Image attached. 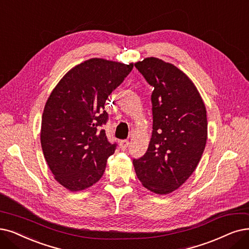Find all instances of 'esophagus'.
Returning <instances> with one entry per match:
<instances>
[{
  "instance_id": "34e87169",
  "label": "esophagus",
  "mask_w": 249,
  "mask_h": 249,
  "mask_svg": "<svg viewBox=\"0 0 249 249\" xmlns=\"http://www.w3.org/2000/svg\"><path fill=\"white\" fill-rule=\"evenodd\" d=\"M128 144H130V142H128L127 140H122L121 142H119V146H121L122 149H125L128 146Z\"/></svg>"
}]
</instances>
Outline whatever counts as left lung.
<instances>
[{
    "mask_svg": "<svg viewBox=\"0 0 249 249\" xmlns=\"http://www.w3.org/2000/svg\"><path fill=\"white\" fill-rule=\"evenodd\" d=\"M135 66L154 90L151 140L133 164L145 188L168 194L188 180L200 161L207 139L205 105L191 79L174 64L149 57Z\"/></svg>",
    "mask_w": 249,
    "mask_h": 249,
    "instance_id": "obj_1",
    "label": "left lung"
}]
</instances>
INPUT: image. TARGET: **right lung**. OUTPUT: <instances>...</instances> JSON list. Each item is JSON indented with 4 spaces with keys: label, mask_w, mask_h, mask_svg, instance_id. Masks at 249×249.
<instances>
[{
    "label": "right lung",
    "mask_w": 249,
    "mask_h": 249,
    "mask_svg": "<svg viewBox=\"0 0 249 249\" xmlns=\"http://www.w3.org/2000/svg\"><path fill=\"white\" fill-rule=\"evenodd\" d=\"M124 64L92 58L71 68L57 84L42 116L41 144L55 180L81 191L100 180L116 144L101 126L108 121V96L132 71Z\"/></svg>",
    "instance_id": "obj_1"
}]
</instances>
